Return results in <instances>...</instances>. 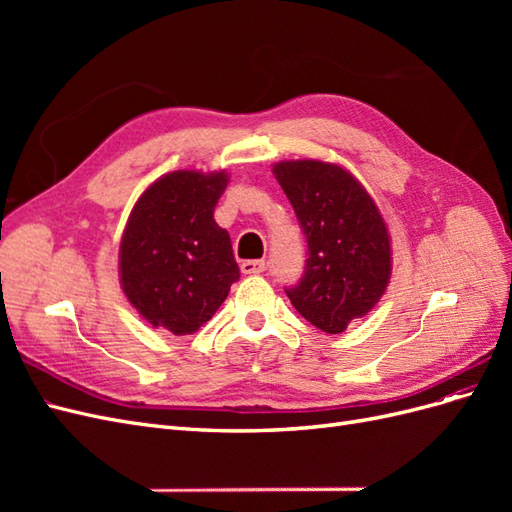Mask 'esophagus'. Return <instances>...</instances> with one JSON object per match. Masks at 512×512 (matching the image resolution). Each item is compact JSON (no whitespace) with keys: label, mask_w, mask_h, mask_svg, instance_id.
Returning a JSON list of instances; mask_svg holds the SVG:
<instances>
[{"label":"esophagus","mask_w":512,"mask_h":512,"mask_svg":"<svg viewBox=\"0 0 512 512\" xmlns=\"http://www.w3.org/2000/svg\"><path fill=\"white\" fill-rule=\"evenodd\" d=\"M267 269V262L265 260H243L241 262V271L245 275H258Z\"/></svg>","instance_id":"obj_1"}]
</instances>
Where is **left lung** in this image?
<instances>
[{"label": "left lung", "mask_w": 512, "mask_h": 512, "mask_svg": "<svg viewBox=\"0 0 512 512\" xmlns=\"http://www.w3.org/2000/svg\"><path fill=\"white\" fill-rule=\"evenodd\" d=\"M273 175L307 241L305 269L286 288L288 299L320 331L342 333L380 301L389 284V230L363 185L342 166L280 162Z\"/></svg>", "instance_id": "left-lung-1"}]
</instances>
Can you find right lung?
Segmentation results:
<instances>
[{
    "mask_svg": "<svg viewBox=\"0 0 512 512\" xmlns=\"http://www.w3.org/2000/svg\"><path fill=\"white\" fill-rule=\"evenodd\" d=\"M226 185L224 170H175L134 205L119 247L121 286L153 327L198 331L239 280L228 232L213 220Z\"/></svg>",
    "mask_w": 512,
    "mask_h": 512,
    "instance_id": "right-lung-1",
    "label": "right lung"
}]
</instances>
